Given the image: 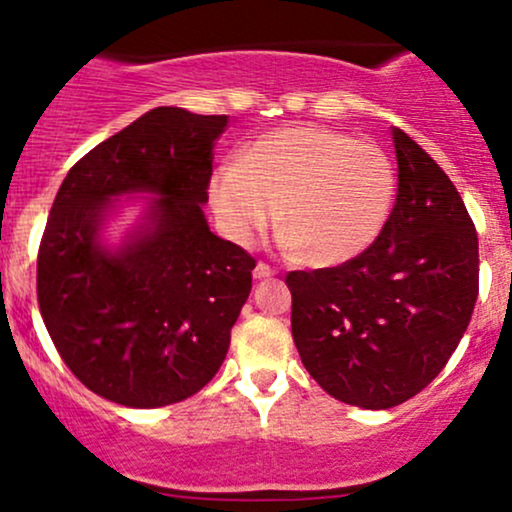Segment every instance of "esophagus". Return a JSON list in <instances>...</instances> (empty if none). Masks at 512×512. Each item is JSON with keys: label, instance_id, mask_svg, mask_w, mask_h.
Instances as JSON below:
<instances>
[{"label": "esophagus", "instance_id": "1", "mask_svg": "<svg viewBox=\"0 0 512 512\" xmlns=\"http://www.w3.org/2000/svg\"><path fill=\"white\" fill-rule=\"evenodd\" d=\"M274 274H276V269L272 267V264H267V262H257L255 272H252V276H255V279H269V276H274Z\"/></svg>", "mask_w": 512, "mask_h": 512}]
</instances>
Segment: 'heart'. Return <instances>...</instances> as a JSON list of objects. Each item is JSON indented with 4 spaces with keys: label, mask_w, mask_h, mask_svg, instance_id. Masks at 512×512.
Returning a JSON list of instances; mask_svg holds the SVG:
<instances>
[{
    "label": "heart",
    "mask_w": 512,
    "mask_h": 512,
    "mask_svg": "<svg viewBox=\"0 0 512 512\" xmlns=\"http://www.w3.org/2000/svg\"><path fill=\"white\" fill-rule=\"evenodd\" d=\"M395 195V168L378 144L317 125L264 134L209 180L211 209L233 243L248 248L281 214L286 245L313 267L363 255Z\"/></svg>",
    "instance_id": "b5f03b06"
}]
</instances>
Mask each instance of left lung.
Listing matches in <instances>:
<instances>
[{
  "mask_svg": "<svg viewBox=\"0 0 512 512\" xmlns=\"http://www.w3.org/2000/svg\"><path fill=\"white\" fill-rule=\"evenodd\" d=\"M397 202L383 233L339 267L289 272L291 334L327 395L390 409L419 395L460 344L479 296V240L460 192L392 129Z\"/></svg>",
  "mask_w": 512,
  "mask_h": 512,
  "instance_id": "left-lung-1",
  "label": "left lung"
}]
</instances>
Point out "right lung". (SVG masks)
I'll return each instance as SVG.
<instances>
[{"label": "right lung", "instance_id": "add662e5", "mask_svg": "<svg viewBox=\"0 0 512 512\" xmlns=\"http://www.w3.org/2000/svg\"><path fill=\"white\" fill-rule=\"evenodd\" d=\"M228 115L154 108L76 161L38 250V305L88 390L154 409L221 368L255 257L209 231L211 149ZM151 191L147 223L117 253L97 240L113 196Z\"/></svg>", "mask_w": 512, "mask_h": 512}]
</instances>
